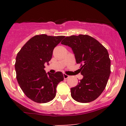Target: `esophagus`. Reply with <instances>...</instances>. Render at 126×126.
I'll list each match as a JSON object with an SVG mask.
<instances>
[{"instance_id":"34e87169","label":"esophagus","mask_w":126,"mask_h":126,"mask_svg":"<svg viewBox=\"0 0 126 126\" xmlns=\"http://www.w3.org/2000/svg\"><path fill=\"white\" fill-rule=\"evenodd\" d=\"M63 77H64V79H67V78H69V75L65 74V73H63Z\"/></svg>"}]
</instances>
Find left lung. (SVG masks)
Segmentation results:
<instances>
[{"instance_id": "8db88e82", "label": "left lung", "mask_w": 126, "mask_h": 126, "mask_svg": "<svg viewBox=\"0 0 126 126\" xmlns=\"http://www.w3.org/2000/svg\"><path fill=\"white\" fill-rule=\"evenodd\" d=\"M61 44L70 47L76 63H81L79 70L83 78L70 89L72 97L81 103L94 101L104 90L111 73L107 50L88 35L66 37Z\"/></svg>"}]
</instances>
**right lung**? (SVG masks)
Masks as SVG:
<instances>
[{"label": "right lung", "mask_w": 126, "mask_h": 126, "mask_svg": "<svg viewBox=\"0 0 126 126\" xmlns=\"http://www.w3.org/2000/svg\"><path fill=\"white\" fill-rule=\"evenodd\" d=\"M63 38L64 36L35 35L17 54L15 64L17 80L26 96L36 102L53 100L57 85L64 79L61 72L51 74L44 70L45 63L49 64L54 47Z\"/></svg>", "instance_id": "add662e5"}]
</instances>
